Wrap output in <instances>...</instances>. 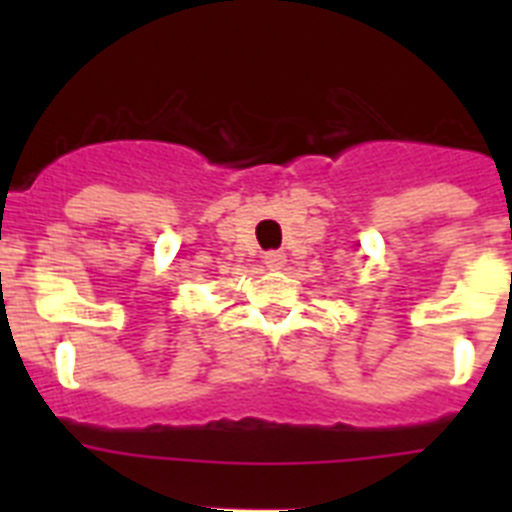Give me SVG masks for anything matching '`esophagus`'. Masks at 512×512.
Segmentation results:
<instances>
[{
  "instance_id": "1",
  "label": "esophagus",
  "mask_w": 512,
  "mask_h": 512,
  "mask_svg": "<svg viewBox=\"0 0 512 512\" xmlns=\"http://www.w3.org/2000/svg\"><path fill=\"white\" fill-rule=\"evenodd\" d=\"M264 264L269 266V269H282V266L287 264V256H284L282 251H266L264 253Z\"/></svg>"
}]
</instances>
